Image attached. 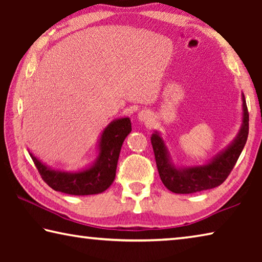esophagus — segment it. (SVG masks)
Instances as JSON below:
<instances>
[{"label": "esophagus", "mask_w": 262, "mask_h": 262, "mask_svg": "<svg viewBox=\"0 0 262 262\" xmlns=\"http://www.w3.org/2000/svg\"><path fill=\"white\" fill-rule=\"evenodd\" d=\"M137 118H139L140 121L148 122V121L150 120V119H151V115H150V113L148 112V111L142 110L141 112H139V114H137Z\"/></svg>", "instance_id": "esophagus-1"}]
</instances>
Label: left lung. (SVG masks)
Returning a JSON list of instances; mask_svg holds the SVG:
<instances>
[{"instance_id": "obj_1", "label": "left lung", "mask_w": 262, "mask_h": 262, "mask_svg": "<svg viewBox=\"0 0 262 262\" xmlns=\"http://www.w3.org/2000/svg\"><path fill=\"white\" fill-rule=\"evenodd\" d=\"M243 121L237 136L227 148L203 165L177 166L161 133L155 130L151 144L159 177L167 189L177 194H192L215 188L228 178L245 147L248 135V111L245 96L242 94Z\"/></svg>"}]
</instances>
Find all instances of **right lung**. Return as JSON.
Listing matches in <instances>:
<instances>
[{
  "mask_svg": "<svg viewBox=\"0 0 262 262\" xmlns=\"http://www.w3.org/2000/svg\"><path fill=\"white\" fill-rule=\"evenodd\" d=\"M132 132L129 118H119L105 127L98 142V156L90 166L78 171L54 170L30 152L43 181L57 192L70 195L103 193L112 185L122 143Z\"/></svg>",
  "mask_w": 262,
  "mask_h": 262,
  "instance_id": "right-lung-1",
  "label": "right lung"
}]
</instances>
